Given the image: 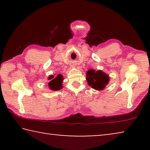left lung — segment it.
Instances as JSON below:
<instances>
[{
	"mask_svg": "<svg viewBox=\"0 0 150 150\" xmlns=\"http://www.w3.org/2000/svg\"><path fill=\"white\" fill-rule=\"evenodd\" d=\"M86 77L88 85L97 91L103 90L110 81L109 75L101 70L95 71L91 69L86 73Z\"/></svg>",
	"mask_w": 150,
	"mask_h": 150,
	"instance_id": "1",
	"label": "left lung"
}]
</instances>
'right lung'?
<instances>
[{
  "label": "right lung",
  "mask_w": 150,
  "mask_h": 150,
  "mask_svg": "<svg viewBox=\"0 0 150 150\" xmlns=\"http://www.w3.org/2000/svg\"><path fill=\"white\" fill-rule=\"evenodd\" d=\"M50 80L48 84V88L52 91H59L63 88V77L62 75L58 74L56 77H54V75H50L47 78Z\"/></svg>",
  "instance_id": "1"
}]
</instances>
